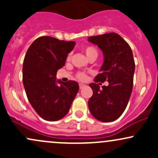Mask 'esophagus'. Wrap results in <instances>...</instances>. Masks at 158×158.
I'll use <instances>...</instances> for the list:
<instances>
[{
  "instance_id": "obj_1",
  "label": "esophagus",
  "mask_w": 158,
  "mask_h": 158,
  "mask_svg": "<svg viewBox=\"0 0 158 158\" xmlns=\"http://www.w3.org/2000/svg\"><path fill=\"white\" fill-rule=\"evenodd\" d=\"M85 86H86V85H84V84H81H81H79V88H80V89H82V88H85Z\"/></svg>"
}]
</instances>
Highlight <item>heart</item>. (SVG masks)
Instances as JSON below:
<instances>
[{
  "label": "heart",
  "mask_w": 158,
  "mask_h": 158,
  "mask_svg": "<svg viewBox=\"0 0 158 158\" xmlns=\"http://www.w3.org/2000/svg\"><path fill=\"white\" fill-rule=\"evenodd\" d=\"M84 52H85V55H86L88 59H89V58L92 57V56H97H97H98V51H97V48H94V47H93V46L85 47V48H84ZM70 59V55H69L68 56V58H67V59L69 60ZM77 77L78 79H79V80H81V81L85 80V79H86V78H87L86 75H85V73H77Z\"/></svg>",
  "instance_id": "heart-1"
}]
</instances>
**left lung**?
<instances>
[{"label": "left lung", "instance_id": "1", "mask_svg": "<svg viewBox=\"0 0 158 158\" xmlns=\"http://www.w3.org/2000/svg\"><path fill=\"white\" fill-rule=\"evenodd\" d=\"M88 41L97 45L104 56L100 73L94 81H108V85H103L102 88L96 83L89 85L93 95L88 100V108L98 120L113 122L122 115L131 97L135 70L132 50L115 32L90 36Z\"/></svg>", "mask_w": 158, "mask_h": 158}]
</instances>
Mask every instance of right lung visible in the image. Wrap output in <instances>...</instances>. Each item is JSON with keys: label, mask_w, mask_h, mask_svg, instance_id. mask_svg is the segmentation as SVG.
<instances>
[{"label": "right lung", "mask_w": 158, "mask_h": 158, "mask_svg": "<svg viewBox=\"0 0 158 158\" xmlns=\"http://www.w3.org/2000/svg\"><path fill=\"white\" fill-rule=\"evenodd\" d=\"M74 41L41 36L27 50L23 64V84L27 99L40 117L57 121L68 113L79 91L75 81L56 80V72L64 66Z\"/></svg>", "instance_id": "right-lung-1"}]
</instances>
